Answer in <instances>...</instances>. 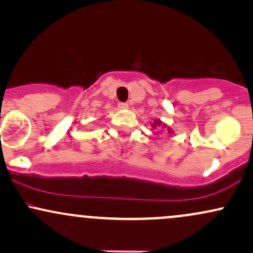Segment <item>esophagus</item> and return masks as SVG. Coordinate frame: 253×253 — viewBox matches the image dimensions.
Wrapping results in <instances>:
<instances>
[{
    "mask_svg": "<svg viewBox=\"0 0 253 253\" xmlns=\"http://www.w3.org/2000/svg\"><path fill=\"white\" fill-rule=\"evenodd\" d=\"M119 109H128V103H125V102H120L118 104Z\"/></svg>",
    "mask_w": 253,
    "mask_h": 253,
    "instance_id": "obj_1",
    "label": "esophagus"
}]
</instances>
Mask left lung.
Returning <instances> with one entry per match:
<instances>
[{
	"mask_svg": "<svg viewBox=\"0 0 253 253\" xmlns=\"http://www.w3.org/2000/svg\"><path fill=\"white\" fill-rule=\"evenodd\" d=\"M159 127H167V125H165L164 123H162L161 120H159V119H156L155 120V123L152 124V128H159ZM173 130L170 128V127H168V133H172Z\"/></svg>",
	"mask_w": 253,
	"mask_h": 253,
	"instance_id": "8db88e82",
	"label": "left lung"
}]
</instances>
